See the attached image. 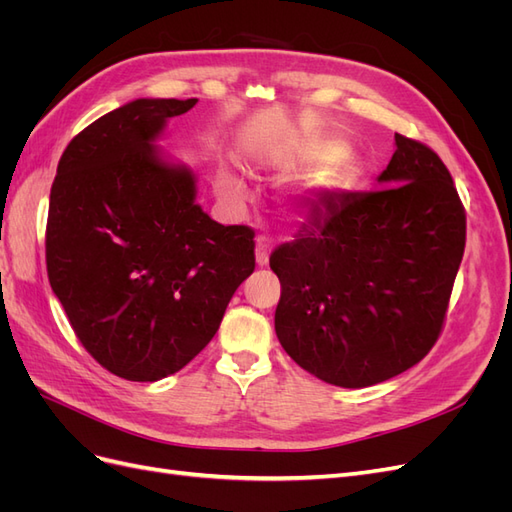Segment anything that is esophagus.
Segmentation results:
<instances>
[{
    "instance_id": "obj_1",
    "label": "esophagus",
    "mask_w": 512,
    "mask_h": 512,
    "mask_svg": "<svg viewBox=\"0 0 512 512\" xmlns=\"http://www.w3.org/2000/svg\"><path fill=\"white\" fill-rule=\"evenodd\" d=\"M269 254H271V239L269 237H258V241H256V265L267 267L269 265Z\"/></svg>"
}]
</instances>
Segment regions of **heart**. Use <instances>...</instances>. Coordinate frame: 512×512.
<instances>
[{
    "instance_id": "heart-1",
    "label": "heart",
    "mask_w": 512,
    "mask_h": 512,
    "mask_svg": "<svg viewBox=\"0 0 512 512\" xmlns=\"http://www.w3.org/2000/svg\"><path fill=\"white\" fill-rule=\"evenodd\" d=\"M258 162L271 170H292L305 164H314V170L305 177L297 190H292L286 207L294 220H305L320 211L329 200L346 188L354 173V158L342 141L327 136H309L284 132L267 138L256 149ZM220 192L226 200L241 205L247 200V185L230 170L220 173Z\"/></svg>"
}]
</instances>
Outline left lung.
<instances>
[{"instance_id": "obj_1", "label": "left lung", "mask_w": 512, "mask_h": 512, "mask_svg": "<svg viewBox=\"0 0 512 512\" xmlns=\"http://www.w3.org/2000/svg\"><path fill=\"white\" fill-rule=\"evenodd\" d=\"M395 145L382 190L339 194L269 258L282 348L344 389L389 380L433 348L466 247V211L438 153L401 134Z\"/></svg>"}]
</instances>
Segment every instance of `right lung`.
<instances>
[{"label": "right lung", "instance_id": "add662e5", "mask_svg": "<svg viewBox=\"0 0 512 512\" xmlns=\"http://www.w3.org/2000/svg\"><path fill=\"white\" fill-rule=\"evenodd\" d=\"M196 98H141L76 134L57 164L46 271L79 342L111 374L156 382L188 365L250 277L254 230L196 205V177L153 145Z\"/></svg>", "mask_w": 512, "mask_h": 512}]
</instances>
